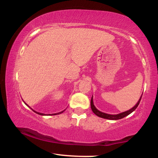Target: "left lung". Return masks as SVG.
I'll use <instances>...</instances> for the list:
<instances>
[{
    "label": "left lung",
    "mask_w": 158,
    "mask_h": 158,
    "mask_svg": "<svg viewBox=\"0 0 158 158\" xmlns=\"http://www.w3.org/2000/svg\"><path fill=\"white\" fill-rule=\"evenodd\" d=\"M142 96L140 97L139 100L138 101V102L137 103V104H136L135 106H134L132 109L128 110V111H124V112H122V113L121 114H105L103 113V112H101L99 111L96 109V107H95V106L94 104V101H93V96L91 98V101H90V107H91V109L94 113L96 114V116H99V117L101 118H106V119H110V120H117V119H121V118H123L125 116H128L129 114H130L131 113H132V112L135 111V110L137 109L138 105H139V103L140 102V101H141V98H142Z\"/></svg>",
    "instance_id": "8db88e82"
}]
</instances>
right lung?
Segmentation results:
<instances>
[{
	"instance_id": "obj_1",
	"label": "right lung",
	"mask_w": 158,
	"mask_h": 158,
	"mask_svg": "<svg viewBox=\"0 0 158 158\" xmlns=\"http://www.w3.org/2000/svg\"><path fill=\"white\" fill-rule=\"evenodd\" d=\"M33 110V109H32ZM34 111V110H33ZM64 111H61V112H60V113H57V114H49V115H56V114H61V113H62V112H63ZM34 112H35V113H36V114H40V115H42V116H44V115H46V114H42V113H39V112H36V111H34Z\"/></svg>"
}]
</instances>
